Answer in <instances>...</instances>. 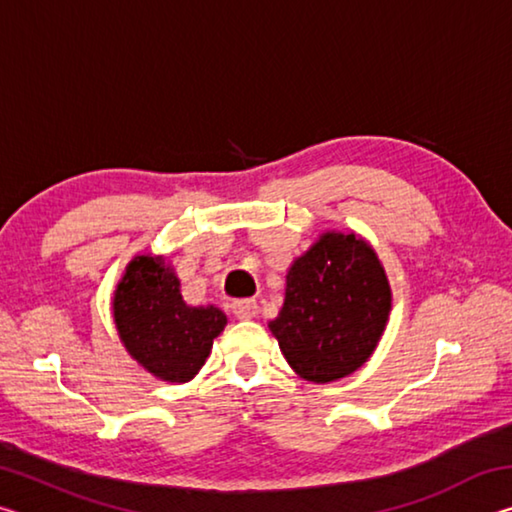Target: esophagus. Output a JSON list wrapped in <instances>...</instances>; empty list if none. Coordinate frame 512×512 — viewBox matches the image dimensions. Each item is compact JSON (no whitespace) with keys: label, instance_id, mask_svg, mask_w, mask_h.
Masks as SVG:
<instances>
[{"label":"esophagus","instance_id":"1","mask_svg":"<svg viewBox=\"0 0 512 512\" xmlns=\"http://www.w3.org/2000/svg\"><path fill=\"white\" fill-rule=\"evenodd\" d=\"M232 314L239 320H250L257 316V302L255 300H237L232 302Z\"/></svg>","mask_w":512,"mask_h":512}]
</instances>
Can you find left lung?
Here are the masks:
<instances>
[{"instance_id": "left-lung-1", "label": "left lung", "mask_w": 512, "mask_h": 512, "mask_svg": "<svg viewBox=\"0 0 512 512\" xmlns=\"http://www.w3.org/2000/svg\"><path fill=\"white\" fill-rule=\"evenodd\" d=\"M384 264L357 232L325 230L287 271L284 305L268 329L289 366L314 384L366 363L391 316Z\"/></svg>"}]
</instances>
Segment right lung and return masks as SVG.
<instances>
[{
	"label": "right lung",
	"instance_id": "obj_1",
	"mask_svg": "<svg viewBox=\"0 0 512 512\" xmlns=\"http://www.w3.org/2000/svg\"><path fill=\"white\" fill-rule=\"evenodd\" d=\"M112 318L126 352L167 384L194 379L228 325L219 307L187 305L173 266L153 253L126 264L112 296Z\"/></svg>",
	"mask_w": 512,
	"mask_h": 512
}]
</instances>
